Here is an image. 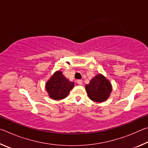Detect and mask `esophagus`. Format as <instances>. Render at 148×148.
<instances>
[{
  "instance_id": "obj_1",
  "label": "esophagus",
  "mask_w": 148,
  "mask_h": 148,
  "mask_svg": "<svg viewBox=\"0 0 148 148\" xmlns=\"http://www.w3.org/2000/svg\"><path fill=\"white\" fill-rule=\"evenodd\" d=\"M77 84L79 85V86H82V81L81 79H78V80H77Z\"/></svg>"
}]
</instances>
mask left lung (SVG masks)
I'll list each match as a JSON object with an SVG mask.
<instances>
[{
	"label": "left lung",
	"mask_w": 148,
	"mask_h": 148,
	"mask_svg": "<svg viewBox=\"0 0 148 148\" xmlns=\"http://www.w3.org/2000/svg\"><path fill=\"white\" fill-rule=\"evenodd\" d=\"M86 89L91 101L102 102L109 98L112 86L106 77L101 74H98L92 77L89 84L86 85Z\"/></svg>",
	"instance_id": "1"
}]
</instances>
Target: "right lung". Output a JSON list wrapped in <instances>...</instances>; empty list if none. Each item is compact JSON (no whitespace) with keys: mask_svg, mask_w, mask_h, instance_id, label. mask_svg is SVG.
<instances>
[{"mask_svg":"<svg viewBox=\"0 0 148 148\" xmlns=\"http://www.w3.org/2000/svg\"><path fill=\"white\" fill-rule=\"evenodd\" d=\"M74 87V82L67 79L61 71L54 72L46 84V89L49 97L56 101L66 98Z\"/></svg>","mask_w":148,"mask_h":148,"instance_id":"right-lung-1","label":"right lung"}]
</instances>
